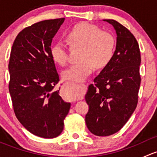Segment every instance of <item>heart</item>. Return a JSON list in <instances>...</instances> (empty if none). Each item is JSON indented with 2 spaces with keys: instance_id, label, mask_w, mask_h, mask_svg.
<instances>
[{
  "instance_id": "1",
  "label": "heart",
  "mask_w": 157,
  "mask_h": 157,
  "mask_svg": "<svg viewBox=\"0 0 157 157\" xmlns=\"http://www.w3.org/2000/svg\"><path fill=\"white\" fill-rule=\"evenodd\" d=\"M67 40L72 47L81 48L79 54V63L70 66L62 72L64 80L82 83L93 74L95 67H105L112 59L115 49V39L112 33L97 26L88 23L76 25L67 34ZM52 60L59 65H65L68 58L65 44L58 41L50 50ZM67 99L76 98L75 92L67 90Z\"/></svg>"
}]
</instances>
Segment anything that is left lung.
<instances>
[{"label": "left lung", "mask_w": 157, "mask_h": 157, "mask_svg": "<svg viewBox=\"0 0 157 157\" xmlns=\"http://www.w3.org/2000/svg\"><path fill=\"white\" fill-rule=\"evenodd\" d=\"M117 34L112 59L89 85L85 99L89 131L99 137L118 132L137 107L140 85V48L134 35L114 20H104Z\"/></svg>", "instance_id": "8db88e82"}]
</instances>
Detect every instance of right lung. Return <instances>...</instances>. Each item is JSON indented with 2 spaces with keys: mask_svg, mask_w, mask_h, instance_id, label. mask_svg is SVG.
<instances>
[{
  "mask_svg": "<svg viewBox=\"0 0 157 157\" xmlns=\"http://www.w3.org/2000/svg\"><path fill=\"white\" fill-rule=\"evenodd\" d=\"M64 21L43 20L25 28L10 52L9 92L14 113L26 130L43 138L62 132L71 108L55 90L59 75L50 53L52 39Z\"/></svg>",
  "mask_w": 157,
  "mask_h": 157,
  "instance_id": "right-lung-1",
  "label": "right lung"
}]
</instances>
